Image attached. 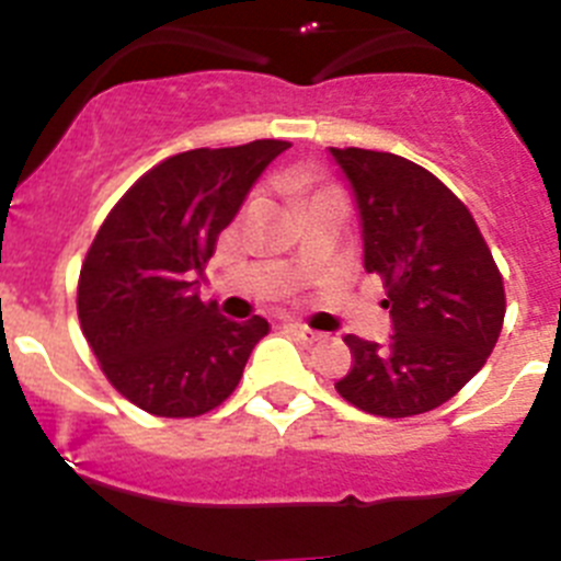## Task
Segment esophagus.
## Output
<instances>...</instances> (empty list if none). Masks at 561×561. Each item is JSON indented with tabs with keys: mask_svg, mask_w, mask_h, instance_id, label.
<instances>
[{
	"mask_svg": "<svg viewBox=\"0 0 561 561\" xmlns=\"http://www.w3.org/2000/svg\"><path fill=\"white\" fill-rule=\"evenodd\" d=\"M286 328H289V331L295 333V336L300 339L302 344H314L317 339H320V333H317L314 328L302 325V322H297V320H289V322H286Z\"/></svg>",
	"mask_w": 561,
	"mask_h": 561,
	"instance_id": "obj_1",
	"label": "esophagus"
}]
</instances>
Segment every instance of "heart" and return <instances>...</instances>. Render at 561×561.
Listing matches in <instances>:
<instances>
[{
	"label": "heart",
	"mask_w": 561,
	"mask_h": 561,
	"mask_svg": "<svg viewBox=\"0 0 561 561\" xmlns=\"http://www.w3.org/2000/svg\"><path fill=\"white\" fill-rule=\"evenodd\" d=\"M328 194H339L336 188H320V192H314V197H328Z\"/></svg>",
	"instance_id": "b5f03b06"
}]
</instances>
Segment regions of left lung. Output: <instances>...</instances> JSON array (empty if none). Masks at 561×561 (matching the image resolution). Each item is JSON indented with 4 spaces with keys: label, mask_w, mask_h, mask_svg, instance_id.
<instances>
[{
    "label": "left lung",
    "mask_w": 561,
    "mask_h": 561,
    "mask_svg": "<svg viewBox=\"0 0 561 561\" xmlns=\"http://www.w3.org/2000/svg\"><path fill=\"white\" fill-rule=\"evenodd\" d=\"M362 217L364 270L381 275L394 333H353L336 392L378 417H414L454 398L484 367L506 314L503 277L467 205L414 161L331 147Z\"/></svg>",
    "instance_id": "1"
}]
</instances>
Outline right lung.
<instances>
[{
  "label": "right lung",
  "mask_w": 561,
  "mask_h": 561,
  "mask_svg": "<svg viewBox=\"0 0 561 561\" xmlns=\"http://www.w3.org/2000/svg\"><path fill=\"white\" fill-rule=\"evenodd\" d=\"M289 141L188 150L167 158L113 205L82 261L77 317L113 389L156 417H199L239 387L270 333L264 317L233 322L203 302L217 239L255 180Z\"/></svg>",
  "instance_id": "1"
}]
</instances>
